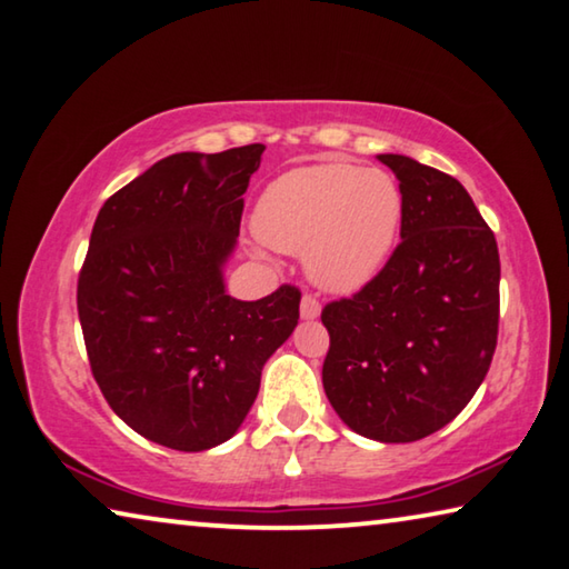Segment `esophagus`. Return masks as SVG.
Segmentation results:
<instances>
[{"label":"esophagus","mask_w":569,"mask_h":569,"mask_svg":"<svg viewBox=\"0 0 569 569\" xmlns=\"http://www.w3.org/2000/svg\"><path fill=\"white\" fill-rule=\"evenodd\" d=\"M320 310H322V305H320L318 297H312V295H305V297H302L300 312H302L305 320H315V318H318V315H320Z\"/></svg>","instance_id":"esophagus-1"}]
</instances>
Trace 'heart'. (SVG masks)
Wrapping results in <instances>:
<instances>
[{"mask_svg":"<svg viewBox=\"0 0 569 569\" xmlns=\"http://www.w3.org/2000/svg\"><path fill=\"white\" fill-rule=\"evenodd\" d=\"M403 193L393 176L356 163H318L287 171L267 186L254 227L269 247L305 251L315 282L356 292L396 247Z\"/></svg>","mask_w":569,"mask_h":569,"instance_id":"b5f03b06","label":"heart"}]
</instances>
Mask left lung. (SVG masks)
I'll use <instances>...</instances> for the list:
<instances>
[{"label": "left lung", "mask_w": 569, "mask_h": 569, "mask_svg": "<svg viewBox=\"0 0 569 569\" xmlns=\"http://www.w3.org/2000/svg\"><path fill=\"white\" fill-rule=\"evenodd\" d=\"M400 181V241L356 295L322 307V386L372 441L408 443L453 421L487 378L499 335V249L467 189L408 156H378Z\"/></svg>", "instance_id": "1"}]
</instances>
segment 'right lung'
I'll use <instances>...</instances> for the list:
<instances>
[{
	"label": "right lung",
	"mask_w": 569,
	"mask_h": 569,
	"mask_svg": "<svg viewBox=\"0 0 569 569\" xmlns=\"http://www.w3.org/2000/svg\"><path fill=\"white\" fill-rule=\"evenodd\" d=\"M264 146L173 153L116 191L78 277L92 378L143 439L207 451L237 433L267 358L300 320V287L223 292L244 191Z\"/></svg>",
	"instance_id": "add662e5"
}]
</instances>
